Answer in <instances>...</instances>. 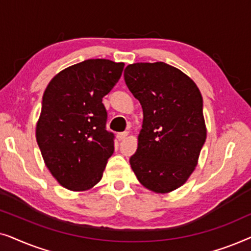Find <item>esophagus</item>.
I'll list each match as a JSON object with an SVG mask.
<instances>
[{"label":"esophagus","mask_w":251,"mask_h":251,"mask_svg":"<svg viewBox=\"0 0 251 251\" xmlns=\"http://www.w3.org/2000/svg\"><path fill=\"white\" fill-rule=\"evenodd\" d=\"M116 137H118L119 140H123L128 137V132H120V133H118V136Z\"/></svg>","instance_id":"esophagus-1"}]
</instances>
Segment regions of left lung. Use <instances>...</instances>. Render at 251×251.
Here are the masks:
<instances>
[{
  "label": "left lung",
  "mask_w": 251,
  "mask_h": 251,
  "mask_svg": "<svg viewBox=\"0 0 251 251\" xmlns=\"http://www.w3.org/2000/svg\"><path fill=\"white\" fill-rule=\"evenodd\" d=\"M125 80L144 113L130 166L147 190L170 193L190 178L205 142L201 92L190 76L162 61L130 64Z\"/></svg>",
  "instance_id": "left-lung-1"
}]
</instances>
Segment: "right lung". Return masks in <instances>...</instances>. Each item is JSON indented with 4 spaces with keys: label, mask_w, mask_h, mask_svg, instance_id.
<instances>
[{
    "label": "right lung",
    "mask_w": 251,
    "mask_h": 251,
    "mask_svg": "<svg viewBox=\"0 0 251 251\" xmlns=\"http://www.w3.org/2000/svg\"><path fill=\"white\" fill-rule=\"evenodd\" d=\"M123 67L108 59L84 60L54 75L44 91L36 142L47 168L67 190L97 185L114 152L102 97L118 83Z\"/></svg>",
    "instance_id": "obj_1"
}]
</instances>
